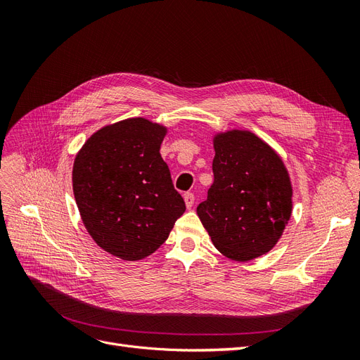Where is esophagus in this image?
I'll return each instance as SVG.
<instances>
[{"mask_svg":"<svg viewBox=\"0 0 360 360\" xmlns=\"http://www.w3.org/2000/svg\"><path fill=\"white\" fill-rule=\"evenodd\" d=\"M193 201H195V195H193L192 192H186V193H184V202H186L188 209H191V207L193 205Z\"/></svg>","mask_w":360,"mask_h":360,"instance_id":"obj_1","label":"esophagus"}]
</instances>
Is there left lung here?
Instances as JSON below:
<instances>
[{
  "mask_svg": "<svg viewBox=\"0 0 360 360\" xmlns=\"http://www.w3.org/2000/svg\"><path fill=\"white\" fill-rule=\"evenodd\" d=\"M213 184L197 213L213 245L236 261L274 248L291 216L292 189L281 158L250 132L214 136Z\"/></svg>",
  "mask_w": 360,
  "mask_h": 360,
  "instance_id": "8db88e82",
  "label": "left lung"
}]
</instances>
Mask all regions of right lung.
<instances>
[{
    "instance_id": "right-lung-1",
    "label": "right lung",
    "mask_w": 360,
    "mask_h": 360,
    "mask_svg": "<svg viewBox=\"0 0 360 360\" xmlns=\"http://www.w3.org/2000/svg\"><path fill=\"white\" fill-rule=\"evenodd\" d=\"M167 129L129 118L97 130L73 163V193L86 231L106 252L141 259L167 240L186 210L159 150Z\"/></svg>"
}]
</instances>
